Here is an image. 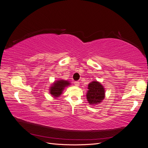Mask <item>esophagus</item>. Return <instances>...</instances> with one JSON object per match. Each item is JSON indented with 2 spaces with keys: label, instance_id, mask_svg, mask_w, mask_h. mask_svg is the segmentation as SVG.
Here are the masks:
<instances>
[{
  "label": "esophagus",
  "instance_id": "34e87169",
  "mask_svg": "<svg viewBox=\"0 0 148 148\" xmlns=\"http://www.w3.org/2000/svg\"><path fill=\"white\" fill-rule=\"evenodd\" d=\"M74 84L76 86H79V82H75Z\"/></svg>",
  "mask_w": 148,
  "mask_h": 148
}]
</instances>
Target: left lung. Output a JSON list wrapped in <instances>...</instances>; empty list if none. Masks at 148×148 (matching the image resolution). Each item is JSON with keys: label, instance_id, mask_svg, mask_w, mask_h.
Instances as JSON below:
<instances>
[{"label": "left lung", "instance_id": "8db88e82", "mask_svg": "<svg viewBox=\"0 0 148 148\" xmlns=\"http://www.w3.org/2000/svg\"><path fill=\"white\" fill-rule=\"evenodd\" d=\"M88 91L86 94L87 101L91 105L101 103L105 97V89L102 85L97 81L89 83Z\"/></svg>", "mask_w": 148, "mask_h": 148}]
</instances>
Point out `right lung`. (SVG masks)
Listing matches in <instances>:
<instances>
[{
  "mask_svg": "<svg viewBox=\"0 0 148 148\" xmlns=\"http://www.w3.org/2000/svg\"><path fill=\"white\" fill-rule=\"evenodd\" d=\"M70 83L66 80L59 79L57 81L54 82L52 84V86L50 87L49 89V92H50L52 96L53 97H59L62 93V91H64L65 87L69 86Z\"/></svg>",
  "mask_w": 148,
  "mask_h": 148,
  "instance_id": "1",
  "label": "right lung"
}]
</instances>
